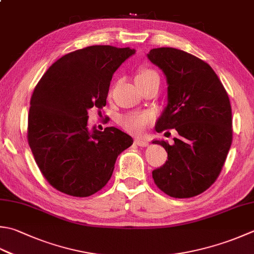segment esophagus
<instances>
[{
	"instance_id": "esophagus-1",
	"label": "esophagus",
	"mask_w": 254,
	"mask_h": 254,
	"mask_svg": "<svg viewBox=\"0 0 254 254\" xmlns=\"http://www.w3.org/2000/svg\"><path fill=\"white\" fill-rule=\"evenodd\" d=\"M135 144L138 146H147L148 145V141L145 140V138H135Z\"/></svg>"
}]
</instances>
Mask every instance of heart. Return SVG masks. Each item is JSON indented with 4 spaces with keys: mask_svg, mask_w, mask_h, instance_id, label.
Instances as JSON below:
<instances>
[{
    "mask_svg": "<svg viewBox=\"0 0 254 254\" xmlns=\"http://www.w3.org/2000/svg\"><path fill=\"white\" fill-rule=\"evenodd\" d=\"M153 76H158L156 71L150 68H143L138 71L136 76V80H141V79H146ZM151 120V113L148 112H131L127 113L121 117L120 123L121 126L127 128L128 131H140L145 124Z\"/></svg>",
    "mask_w": 254,
    "mask_h": 254,
    "instance_id": "b5f03b06",
    "label": "heart"
}]
</instances>
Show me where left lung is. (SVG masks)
I'll return each instance as SVG.
<instances>
[{"label": "left lung", "instance_id": "obj_1", "mask_svg": "<svg viewBox=\"0 0 254 254\" xmlns=\"http://www.w3.org/2000/svg\"><path fill=\"white\" fill-rule=\"evenodd\" d=\"M150 61L167 79V107L155 128L176 130L170 145L161 144L167 161L152 172L155 185L174 198H190L208 190L219 176L232 143L229 97L213 69L181 49H151Z\"/></svg>", "mask_w": 254, "mask_h": 254}]
</instances>
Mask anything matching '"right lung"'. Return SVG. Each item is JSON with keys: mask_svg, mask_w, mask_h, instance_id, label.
<instances>
[{"mask_svg": "<svg viewBox=\"0 0 254 254\" xmlns=\"http://www.w3.org/2000/svg\"><path fill=\"white\" fill-rule=\"evenodd\" d=\"M135 53L130 47L94 45L64 55L35 87L28 112L27 141L39 171L51 185L73 197L101 190L119 154L133 144L117 127L88 128V111L107 104L110 81Z\"/></svg>", "mask_w": 254, "mask_h": 254, "instance_id": "add662e5", "label": "right lung"}]
</instances>
